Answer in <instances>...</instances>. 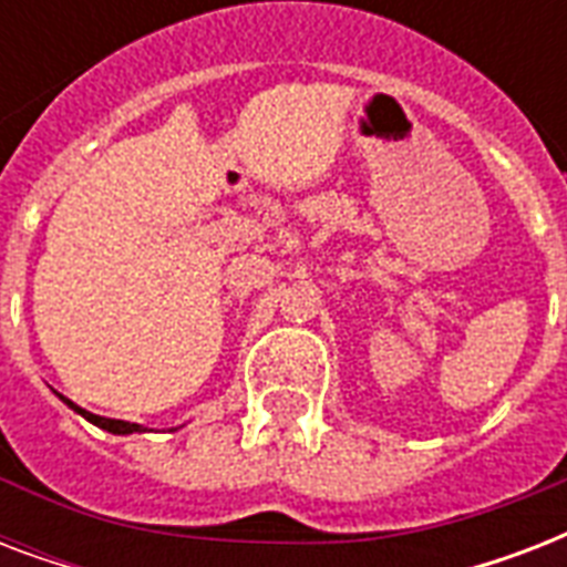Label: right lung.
<instances>
[{"label": "right lung", "mask_w": 567, "mask_h": 567, "mask_svg": "<svg viewBox=\"0 0 567 567\" xmlns=\"http://www.w3.org/2000/svg\"><path fill=\"white\" fill-rule=\"evenodd\" d=\"M61 400H64V403L70 405V409H73V412H79V414H82L84 421L96 423V426H100V430H109V432H114V435H128V432H144V426H141V423L114 421V417H100V414H93V412H84L82 405H75L73 400H66V396H61Z\"/></svg>", "instance_id": "right-lung-1"}]
</instances>
